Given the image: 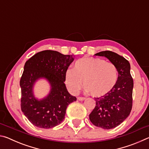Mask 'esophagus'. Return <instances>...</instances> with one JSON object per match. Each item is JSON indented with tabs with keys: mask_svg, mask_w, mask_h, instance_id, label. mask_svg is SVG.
<instances>
[{
	"mask_svg": "<svg viewBox=\"0 0 149 149\" xmlns=\"http://www.w3.org/2000/svg\"><path fill=\"white\" fill-rule=\"evenodd\" d=\"M85 99V97H77V100H81V101H82V100H84Z\"/></svg>",
	"mask_w": 149,
	"mask_h": 149,
	"instance_id": "esophagus-1",
	"label": "esophagus"
}]
</instances>
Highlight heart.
Returning <instances> with one entry per match:
<instances>
[{"instance_id": "1", "label": "heart", "mask_w": 149, "mask_h": 149, "mask_svg": "<svg viewBox=\"0 0 149 149\" xmlns=\"http://www.w3.org/2000/svg\"><path fill=\"white\" fill-rule=\"evenodd\" d=\"M118 70L112 63L97 58H83L77 60L74 68L65 74V83L73 94H76L82 87V81L87 92L93 97L107 95L116 84Z\"/></svg>"}]
</instances>
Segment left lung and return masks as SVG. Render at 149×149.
<instances>
[{"mask_svg": "<svg viewBox=\"0 0 149 149\" xmlns=\"http://www.w3.org/2000/svg\"><path fill=\"white\" fill-rule=\"evenodd\" d=\"M95 55L109 60L116 68L118 77L116 84L109 93L95 98L96 106L89 114V120L97 127L113 129L120 125L132 110L133 80L130 74V64L125 58L109 50Z\"/></svg>", "mask_w": 149, "mask_h": 149, "instance_id": "obj_1", "label": "left lung"}]
</instances>
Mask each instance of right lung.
I'll return each mask as SVG.
<instances>
[{
	"instance_id": "right-lung-1",
	"label": "right lung",
	"mask_w": 149,
	"mask_h": 149,
	"mask_svg": "<svg viewBox=\"0 0 149 149\" xmlns=\"http://www.w3.org/2000/svg\"><path fill=\"white\" fill-rule=\"evenodd\" d=\"M74 58L47 50L37 52L25 64L19 82L21 108L36 127L49 129L60 124L64 119L68 106L76 100L64 84L65 72ZM41 79L49 83L50 91L45 97L38 99L34 95V87Z\"/></svg>"
}]
</instances>
